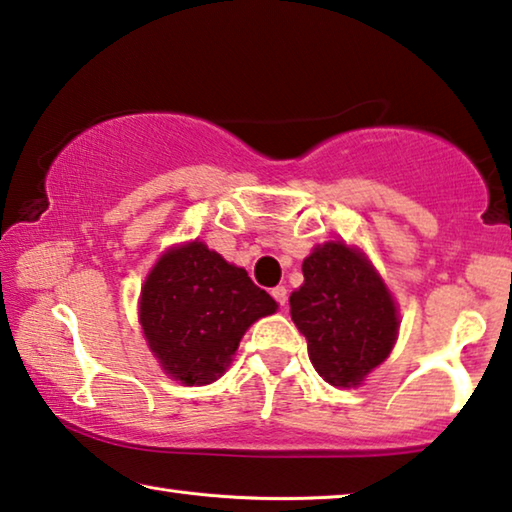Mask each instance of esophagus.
<instances>
[{
  "instance_id": "esophagus-1",
  "label": "esophagus",
  "mask_w": 512,
  "mask_h": 512,
  "mask_svg": "<svg viewBox=\"0 0 512 512\" xmlns=\"http://www.w3.org/2000/svg\"><path fill=\"white\" fill-rule=\"evenodd\" d=\"M271 296L275 298V303H278L280 307L287 305V287H275V289L271 291Z\"/></svg>"
}]
</instances>
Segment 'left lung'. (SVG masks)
I'll list each match as a JSON object with an SVG mask.
<instances>
[{"instance_id": "1", "label": "left lung", "mask_w": 512, "mask_h": 512, "mask_svg": "<svg viewBox=\"0 0 512 512\" xmlns=\"http://www.w3.org/2000/svg\"><path fill=\"white\" fill-rule=\"evenodd\" d=\"M289 298L314 369L335 387L360 385L392 351L399 316L373 266L346 243L314 248Z\"/></svg>"}]
</instances>
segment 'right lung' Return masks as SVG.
<instances>
[{
    "label": "right lung",
    "instance_id": "right-lung-1",
    "mask_svg": "<svg viewBox=\"0 0 512 512\" xmlns=\"http://www.w3.org/2000/svg\"><path fill=\"white\" fill-rule=\"evenodd\" d=\"M248 273L193 241L159 259L141 291V326L166 373L207 385L225 371L243 332L275 312Z\"/></svg>",
    "mask_w": 512,
    "mask_h": 512
}]
</instances>
